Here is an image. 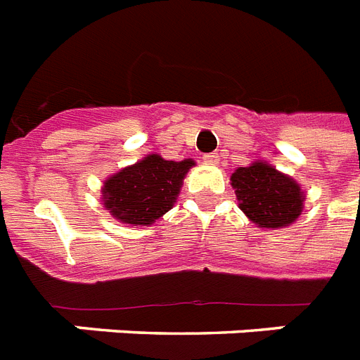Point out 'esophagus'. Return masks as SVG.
Returning <instances> with one entry per match:
<instances>
[{
    "label": "esophagus",
    "mask_w": 360,
    "mask_h": 360,
    "mask_svg": "<svg viewBox=\"0 0 360 360\" xmlns=\"http://www.w3.org/2000/svg\"><path fill=\"white\" fill-rule=\"evenodd\" d=\"M203 162L211 164V166H217L220 162V157L217 153H207V155H203Z\"/></svg>",
    "instance_id": "obj_1"
}]
</instances>
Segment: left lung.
Listing matches in <instances>:
<instances>
[{"mask_svg":"<svg viewBox=\"0 0 360 360\" xmlns=\"http://www.w3.org/2000/svg\"><path fill=\"white\" fill-rule=\"evenodd\" d=\"M240 211L257 226L278 230L293 224L302 213L304 194L290 175L267 162H254L231 174Z\"/></svg>","mask_w":360,"mask_h":360,"instance_id":"8db88e82","label":"left lung"}]
</instances>
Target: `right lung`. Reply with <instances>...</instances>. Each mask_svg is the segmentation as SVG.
<instances>
[{
    "instance_id": "1",
    "label": "right lung",
    "mask_w": 360,
    "mask_h": 360,
    "mask_svg": "<svg viewBox=\"0 0 360 360\" xmlns=\"http://www.w3.org/2000/svg\"><path fill=\"white\" fill-rule=\"evenodd\" d=\"M192 166V158L175 162L164 160L160 155H147L104 181V207L124 224H153L174 207Z\"/></svg>"
}]
</instances>
